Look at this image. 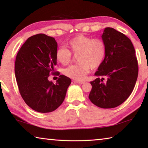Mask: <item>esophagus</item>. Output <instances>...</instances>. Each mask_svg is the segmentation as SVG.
<instances>
[{
    "instance_id": "34e87169",
    "label": "esophagus",
    "mask_w": 148,
    "mask_h": 148,
    "mask_svg": "<svg viewBox=\"0 0 148 148\" xmlns=\"http://www.w3.org/2000/svg\"><path fill=\"white\" fill-rule=\"evenodd\" d=\"M75 82L77 84H84L85 82L84 81H80V80H76V81H75Z\"/></svg>"
}]
</instances>
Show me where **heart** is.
<instances>
[{
    "label": "heart",
    "instance_id": "b5f03b06",
    "mask_svg": "<svg viewBox=\"0 0 148 148\" xmlns=\"http://www.w3.org/2000/svg\"><path fill=\"white\" fill-rule=\"evenodd\" d=\"M66 46L57 49L56 59L62 65H67L72 60V53L76 56L77 64L71 65L63 71V74L71 78L82 80L90 69H96L103 62L106 54L105 42L100 38L84 35H77L67 42Z\"/></svg>",
    "mask_w": 148,
    "mask_h": 148
}]
</instances>
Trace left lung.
I'll return each instance as SVG.
<instances>
[{
  "mask_svg": "<svg viewBox=\"0 0 148 148\" xmlns=\"http://www.w3.org/2000/svg\"><path fill=\"white\" fill-rule=\"evenodd\" d=\"M102 38L106 44V54L95 74L99 77L91 82L89 98L97 106L113 108L126 101L133 91L138 66L134 47L124 34L106 27Z\"/></svg>",
  "mask_w": 148,
  "mask_h": 148,
  "instance_id": "1",
  "label": "left lung"
}]
</instances>
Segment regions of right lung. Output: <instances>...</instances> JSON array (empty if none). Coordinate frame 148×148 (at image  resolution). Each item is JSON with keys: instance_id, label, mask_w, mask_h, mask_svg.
<instances>
[{"instance_id": "obj_1", "label": "right lung", "mask_w": 148, "mask_h": 148, "mask_svg": "<svg viewBox=\"0 0 148 148\" xmlns=\"http://www.w3.org/2000/svg\"><path fill=\"white\" fill-rule=\"evenodd\" d=\"M57 43L54 38L38 34L27 40L17 54L15 75L22 98L32 110L41 113L53 112L61 106L71 79L60 75L56 84L50 74L59 76L57 65Z\"/></svg>"}]
</instances>
